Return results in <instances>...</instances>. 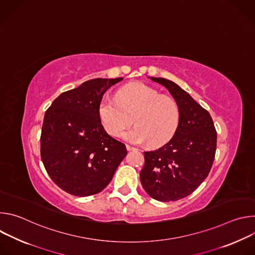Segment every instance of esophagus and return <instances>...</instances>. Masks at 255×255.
Returning a JSON list of instances; mask_svg holds the SVG:
<instances>
[{"label": "esophagus", "mask_w": 255, "mask_h": 255, "mask_svg": "<svg viewBox=\"0 0 255 255\" xmlns=\"http://www.w3.org/2000/svg\"><path fill=\"white\" fill-rule=\"evenodd\" d=\"M126 148H127V150H136L137 148H135V147H133V146H130V145H126Z\"/></svg>", "instance_id": "34e87169"}]
</instances>
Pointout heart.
Returning a JSON list of instances; mask_svg holds the SVG:
<instances>
[{
  "label": "heart",
  "instance_id": "obj_1",
  "mask_svg": "<svg viewBox=\"0 0 255 255\" xmlns=\"http://www.w3.org/2000/svg\"><path fill=\"white\" fill-rule=\"evenodd\" d=\"M99 116L105 130L118 137L134 119L135 128L124 133V138L135 144L147 143L159 147L175 135L180 121L175 100L140 83L122 88L117 99L104 98Z\"/></svg>",
  "mask_w": 255,
  "mask_h": 255
}]
</instances>
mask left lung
<instances>
[{
	"instance_id": "1",
	"label": "left lung",
	"mask_w": 255,
	"mask_h": 255,
	"mask_svg": "<svg viewBox=\"0 0 255 255\" xmlns=\"http://www.w3.org/2000/svg\"><path fill=\"white\" fill-rule=\"evenodd\" d=\"M150 79L171 94L180 121L171 140L156 150L144 151L140 181L152 199L174 202L191 195L208 176L215 158L217 132L209 112L186 91L166 79Z\"/></svg>"
}]
</instances>
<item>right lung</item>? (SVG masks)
Segmentation results:
<instances>
[{"label":"right lung","instance_id":"right-lung-1","mask_svg":"<svg viewBox=\"0 0 255 255\" xmlns=\"http://www.w3.org/2000/svg\"><path fill=\"white\" fill-rule=\"evenodd\" d=\"M123 78L94 79L59 95L44 115L40 154L44 167L64 192L77 197L100 193L127 154L100 120L104 94Z\"/></svg>","mask_w":255,"mask_h":255}]
</instances>
